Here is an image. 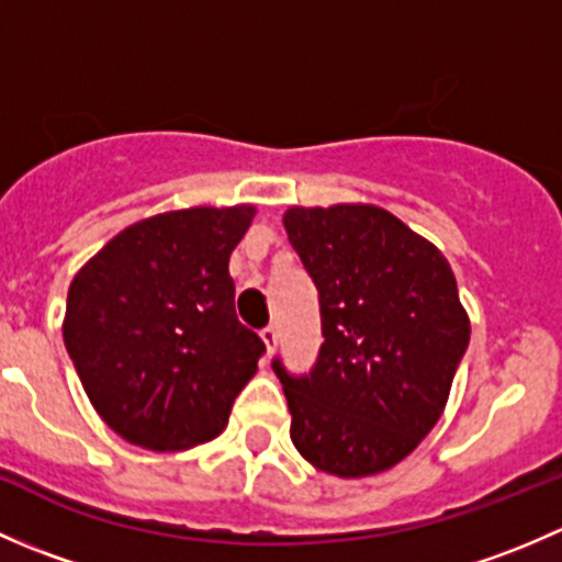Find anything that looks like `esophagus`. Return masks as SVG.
I'll use <instances>...</instances> for the list:
<instances>
[{
  "mask_svg": "<svg viewBox=\"0 0 562 562\" xmlns=\"http://www.w3.org/2000/svg\"><path fill=\"white\" fill-rule=\"evenodd\" d=\"M277 337H280V334H277V326H266L263 331H260V339H263V345H266V353H274V348H277Z\"/></svg>",
  "mask_w": 562,
  "mask_h": 562,
  "instance_id": "1",
  "label": "esophagus"
}]
</instances>
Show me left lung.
Instances as JSON below:
<instances>
[{"mask_svg":"<svg viewBox=\"0 0 562 562\" xmlns=\"http://www.w3.org/2000/svg\"><path fill=\"white\" fill-rule=\"evenodd\" d=\"M282 223L313 277L323 323L310 375L271 364L293 446L339 479L383 473L443 416L468 350L454 271L432 241L372 203L291 206Z\"/></svg>","mask_w":562,"mask_h":562,"instance_id":"left-lung-1","label":"left lung"}]
</instances>
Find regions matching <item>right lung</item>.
<instances>
[{
    "label": "right lung",
    "mask_w": 562,
    "mask_h": 562,
    "mask_svg": "<svg viewBox=\"0 0 562 562\" xmlns=\"http://www.w3.org/2000/svg\"><path fill=\"white\" fill-rule=\"evenodd\" d=\"M255 206L155 214L78 269L61 334L100 418L127 443L181 451L217 438L258 372L228 260Z\"/></svg>",
    "instance_id": "1"
}]
</instances>
